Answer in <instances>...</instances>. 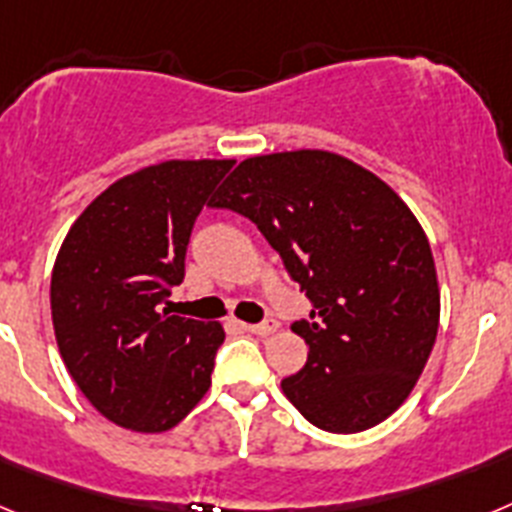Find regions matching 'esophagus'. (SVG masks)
<instances>
[{"mask_svg": "<svg viewBox=\"0 0 512 512\" xmlns=\"http://www.w3.org/2000/svg\"><path fill=\"white\" fill-rule=\"evenodd\" d=\"M243 330L253 333V336H271V333H277L279 323L277 320H264V323H243Z\"/></svg>", "mask_w": 512, "mask_h": 512, "instance_id": "esophagus-1", "label": "esophagus"}]
</instances>
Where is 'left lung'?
<instances>
[{"label": "left lung", "instance_id": "1", "mask_svg": "<svg viewBox=\"0 0 512 512\" xmlns=\"http://www.w3.org/2000/svg\"><path fill=\"white\" fill-rule=\"evenodd\" d=\"M212 207L253 220L312 302L292 325L310 354L282 379L287 400L330 433L390 418L441 318L431 246L400 194L341 153L300 148L241 161Z\"/></svg>", "mask_w": 512, "mask_h": 512}]
</instances>
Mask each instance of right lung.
<instances>
[{"label": "right lung", "mask_w": 512, "mask_h": 512, "mask_svg": "<svg viewBox=\"0 0 512 512\" xmlns=\"http://www.w3.org/2000/svg\"><path fill=\"white\" fill-rule=\"evenodd\" d=\"M233 158H169L94 197L58 248L51 315L84 397L120 428L164 433L210 390L223 325L169 315L194 220Z\"/></svg>", "instance_id": "right-lung-1"}]
</instances>
